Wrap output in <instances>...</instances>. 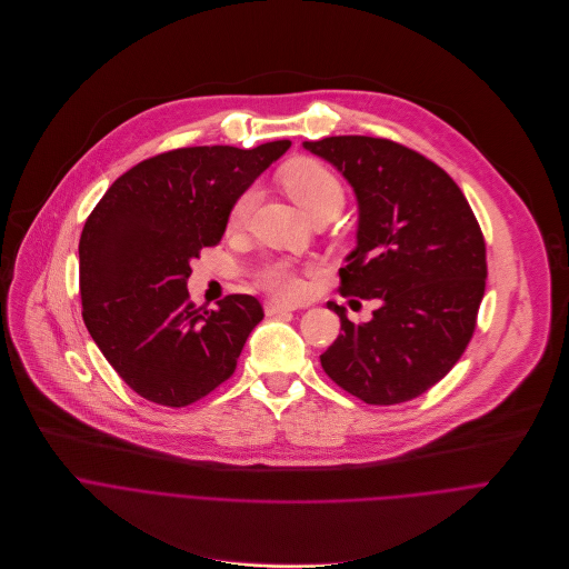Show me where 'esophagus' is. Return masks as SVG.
Wrapping results in <instances>:
<instances>
[{
	"label": "esophagus",
	"instance_id": "esophagus-1",
	"mask_svg": "<svg viewBox=\"0 0 569 569\" xmlns=\"http://www.w3.org/2000/svg\"><path fill=\"white\" fill-rule=\"evenodd\" d=\"M264 311H267V316H276V313L296 311V307H291V305H282V302H276V300H269V302L264 305Z\"/></svg>",
	"mask_w": 569,
	"mask_h": 569
}]
</instances>
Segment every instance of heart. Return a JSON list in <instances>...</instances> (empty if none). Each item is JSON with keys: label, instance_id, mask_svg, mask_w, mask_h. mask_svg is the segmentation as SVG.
I'll use <instances>...</instances> for the list:
<instances>
[{"label": "heart", "instance_id": "1", "mask_svg": "<svg viewBox=\"0 0 569 569\" xmlns=\"http://www.w3.org/2000/svg\"><path fill=\"white\" fill-rule=\"evenodd\" d=\"M280 183L287 194L307 212V217L331 210L338 212L346 203V188L340 179L316 159H296L280 172ZM258 203V190H244L231 208L229 226L242 229ZM258 282L280 300H300L307 284L298 267L289 260H273L258 271Z\"/></svg>", "mask_w": 569, "mask_h": 569}]
</instances>
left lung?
Returning a JSON list of instances; mask_svg holds the SVG:
<instances>
[{
	"mask_svg": "<svg viewBox=\"0 0 569 569\" xmlns=\"http://www.w3.org/2000/svg\"><path fill=\"white\" fill-rule=\"evenodd\" d=\"M305 150L331 163L359 201L357 249L340 293L377 300L368 322L327 302L340 333L320 366L366 403L410 401L460 361L487 284L480 223L439 166L388 139L327 137Z\"/></svg>",
	"mask_w": 569,
	"mask_h": 569,
	"instance_id": "obj_1",
	"label": "left lung"
}]
</instances>
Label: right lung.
Segmentation results:
<instances>
[{
    "mask_svg": "<svg viewBox=\"0 0 569 569\" xmlns=\"http://www.w3.org/2000/svg\"><path fill=\"white\" fill-rule=\"evenodd\" d=\"M289 148L271 141L157 154L113 181L87 217L78 247L82 320L143 399L190 406L236 372L262 305L233 293L217 309H197L186 287L190 262L221 240L238 197Z\"/></svg>",
    "mask_w": 569,
    "mask_h": 569,
    "instance_id": "add662e5",
    "label": "right lung"
}]
</instances>
